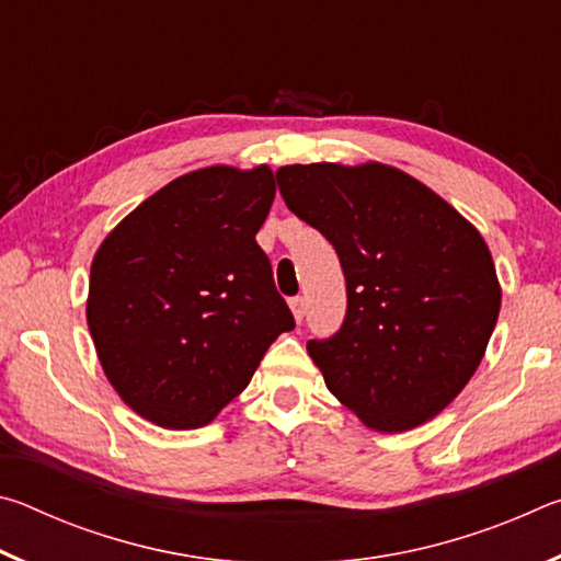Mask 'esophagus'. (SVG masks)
Wrapping results in <instances>:
<instances>
[{
  "label": "esophagus",
  "instance_id": "esophagus-1",
  "mask_svg": "<svg viewBox=\"0 0 561 561\" xmlns=\"http://www.w3.org/2000/svg\"><path fill=\"white\" fill-rule=\"evenodd\" d=\"M289 307H291V314H294V319H297V324H301V319H304V299L301 297H294V299H289Z\"/></svg>",
  "mask_w": 561,
  "mask_h": 561
}]
</instances>
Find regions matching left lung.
Listing matches in <instances>:
<instances>
[{
	"mask_svg": "<svg viewBox=\"0 0 561 561\" xmlns=\"http://www.w3.org/2000/svg\"><path fill=\"white\" fill-rule=\"evenodd\" d=\"M289 210L327 237L346 277V319L307 351L368 428L403 433L455 401L485 356L502 289L478 227L383 163L277 170Z\"/></svg>",
	"mask_w": 561,
	"mask_h": 561,
	"instance_id": "1",
	"label": "left lung"
}]
</instances>
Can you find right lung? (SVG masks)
<instances>
[{"label": "right lung", "instance_id": "right-lung-1", "mask_svg": "<svg viewBox=\"0 0 561 561\" xmlns=\"http://www.w3.org/2000/svg\"><path fill=\"white\" fill-rule=\"evenodd\" d=\"M274 193L270 165L193 170L123 217L93 254L87 321L101 368L160 428L213 423L294 329L254 240Z\"/></svg>", "mask_w": 561, "mask_h": 561}]
</instances>
